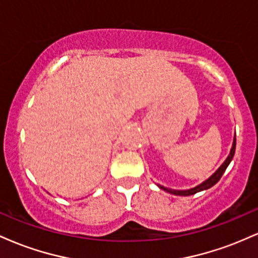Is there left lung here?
<instances>
[{"label":"left lung","instance_id":"1","mask_svg":"<svg viewBox=\"0 0 258 258\" xmlns=\"http://www.w3.org/2000/svg\"><path fill=\"white\" fill-rule=\"evenodd\" d=\"M235 146H236V138L234 137L232 149H230V153H229V155H228V158L226 159V161H224L223 164L221 165L220 168H218V170L216 171V172L212 174L210 178H207L205 182H203L201 184L194 186V188H191V189H188V190H174V189L166 188V186H162V185H159V184H158V186L160 189H162V190L167 191V193L173 194V195H180V197H188V195H193L195 193H199V191H201V190H206V189L211 188V186H214L216 183H217L218 180L221 179L222 174L224 173V171H226L228 165H229L230 161H232L234 153H235Z\"/></svg>","mask_w":258,"mask_h":258}]
</instances>
